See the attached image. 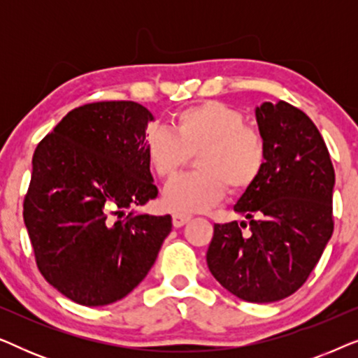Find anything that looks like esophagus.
I'll return each instance as SVG.
<instances>
[{
  "mask_svg": "<svg viewBox=\"0 0 358 358\" xmlns=\"http://www.w3.org/2000/svg\"><path fill=\"white\" fill-rule=\"evenodd\" d=\"M189 220H190V215H185V213H174L173 215V224L176 228L184 227Z\"/></svg>",
  "mask_w": 358,
  "mask_h": 358,
  "instance_id": "1",
  "label": "esophagus"
}]
</instances>
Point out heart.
Wrapping results in <instances>:
<instances>
[{"label":"heart","mask_w":358,"mask_h":358,"mask_svg":"<svg viewBox=\"0 0 358 358\" xmlns=\"http://www.w3.org/2000/svg\"><path fill=\"white\" fill-rule=\"evenodd\" d=\"M244 124L241 112L231 106L205 101L174 114V134L148 130L146 159L161 179L173 178L187 164L189 156L197 155L199 173L180 176L166 185V207L180 213L203 212L223 199L227 187L239 194L256 182L266 166V141Z\"/></svg>","instance_id":"b5f03b06"}]
</instances>
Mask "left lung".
Masks as SVG:
<instances>
[{
  "label": "left lung",
  "mask_w": 358,
  "mask_h": 358,
  "mask_svg": "<svg viewBox=\"0 0 358 358\" xmlns=\"http://www.w3.org/2000/svg\"><path fill=\"white\" fill-rule=\"evenodd\" d=\"M256 120L266 141V166L234 205L248 222L215 224L207 266L234 296L272 303L306 282L332 236L336 174L324 140L305 112L285 101L262 102Z\"/></svg>",
  "instance_id": "8db88e82"
}]
</instances>
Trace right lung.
<instances>
[{
	"label": "right lung",
	"mask_w": 358,
	"mask_h": 358,
	"mask_svg": "<svg viewBox=\"0 0 358 358\" xmlns=\"http://www.w3.org/2000/svg\"><path fill=\"white\" fill-rule=\"evenodd\" d=\"M153 120L138 102H92L68 112L34 151L24 223L38 271L71 301L122 300L171 233V215L135 210L158 195L145 151Z\"/></svg>",
	"instance_id": "add662e5"
}]
</instances>
